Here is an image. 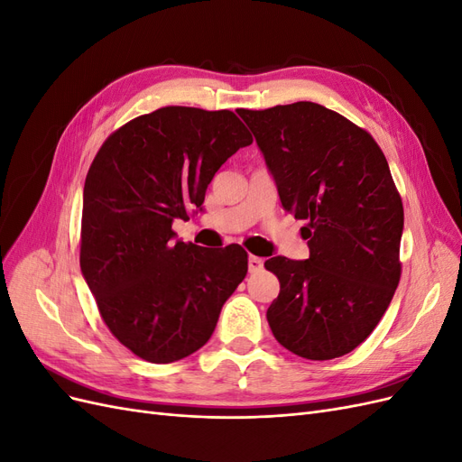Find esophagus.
Masks as SVG:
<instances>
[{"instance_id": "34e87169", "label": "esophagus", "mask_w": 462, "mask_h": 462, "mask_svg": "<svg viewBox=\"0 0 462 462\" xmlns=\"http://www.w3.org/2000/svg\"><path fill=\"white\" fill-rule=\"evenodd\" d=\"M263 268V260L258 256H248V272L250 273H256Z\"/></svg>"}]
</instances>
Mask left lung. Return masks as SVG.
<instances>
[{
  "mask_svg": "<svg viewBox=\"0 0 462 462\" xmlns=\"http://www.w3.org/2000/svg\"><path fill=\"white\" fill-rule=\"evenodd\" d=\"M253 131L282 206L306 219L309 260L273 256V337L309 360L351 353L380 324L401 277L402 202L374 138L335 111L297 102L236 111Z\"/></svg>",
  "mask_w": 462,
  "mask_h": 462,
  "instance_id": "8db88e82",
  "label": "left lung"
}]
</instances>
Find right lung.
Here are the masks:
<instances>
[{"mask_svg":"<svg viewBox=\"0 0 462 462\" xmlns=\"http://www.w3.org/2000/svg\"><path fill=\"white\" fill-rule=\"evenodd\" d=\"M253 144L233 111L170 106L123 125L97 150L82 194L80 270L114 337L170 365L208 343L248 270L239 245L175 241L219 167Z\"/></svg>","mask_w":462,"mask_h":462,"instance_id":"add662e5","label":"right lung"}]
</instances>
